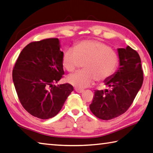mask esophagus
Returning a JSON list of instances; mask_svg holds the SVG:
<instances>
[{
  "mask_svg": "<svg viewBox=\"0 0 153 153\" xmlns=\"http://www.w3.org/2000/svg\"><path fill=\"white\" fill-rule=\"evenodd\" d=\"M74 90H75V91L76 92V93H83V92H84V90H82V89L75 88V89H74Z\"/></svg>",
  "mask_w": 153,
  "mask_h": 153,
  "instance_id": "obj_1",
  "label": "esophagus"
}]
</instances>
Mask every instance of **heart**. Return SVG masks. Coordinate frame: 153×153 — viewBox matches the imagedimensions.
<instances>
[{
  "label": "heart",
  "instance_id": "obj_1",
  "mask_svg": "<svg viewBox=\"0 0 153 153\" xmlns=\"http://www.w3.org/2000/svg\"><path fill=\"white\" fill-rule=\"evenodd\" d=\"M80 62L84 71L72 74L67 82L78 88H84L94 84L95 80L105 82L113 75L119 64L117 51L105 43L97 40L82 41L67 49L63 53L62 63L68 72H73Z\"/></svg>",
  "mask_w": 153,
  "mask_h": 153
}]
</instances>
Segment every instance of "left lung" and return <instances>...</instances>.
<instances>
[{"mask_svg":"<svg viewBox=\"0 0 153 153\" xmlns=\"http://www.w3.org/2000/svg\"><path fill=\"white\" fill-rule=\"evenodd\" d=\"M119 68L106 80L105 91H94L91 111L102 120L118 117L128 110L142 86L143 71L141 60L136 51L129 46L118 48Z\"/></svg>","mask_w":153,"mask_h":153,"instance_id":"8db88e82","label":"left lung"}]
</instances>
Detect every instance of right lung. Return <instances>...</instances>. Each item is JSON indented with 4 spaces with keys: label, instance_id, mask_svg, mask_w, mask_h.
Instances as JSON below:
<instances>
[{
    "label": "right lung",
    "instance_id": "obj_1",
    "mask_svg": "<svg viewBox=\"0 0 153 153\" xmlns=\"http://www.w3.org/2000/svg\"><path fill=\"white\" fill-rule=\"evenodd\" d=\"M60 47L56 38L32 42L21 52L13 68L20 102L28 113L41 119L56 116L73 91L68 83L53 85L65 74Z\"/></svg>",
    "mask_w": 153,
    "mask_h": 153
}]
</instances>
